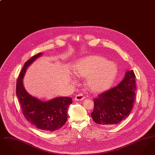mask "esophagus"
Instances as JSON below:
<instances>
[{"mask_svg":"<svg viewBox=\"0 0 155 155\" xmlns=\"http://www.w3.org/2000/svg\"><path fill=\"white\" fill-rule=\"evenodd\" d=\"M84 99H85V97H84V96L82 94H80L77 95L75 96V98H74L75 101H82V100H84Z\"/></svg>","mask_w":155,"mask_h":155,"instance_id":"esophagus-1","label":"esophagus"}]
</instances>
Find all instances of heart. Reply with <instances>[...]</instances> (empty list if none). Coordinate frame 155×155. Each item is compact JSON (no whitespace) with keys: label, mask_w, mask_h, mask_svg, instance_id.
Wrapping results in <instances>:
<instances>
[{"label":"heart","mask_w":155,"mask_h":155,"mask_svg":"<svg viewBox=\"0 0 155 155\" xmlns=\"http://www.w3.org/2000/svg\"><path fill=\"white\" fill-rule=\"evenodd\" d=\"M74 73L86 78L89 88L100 92L107 88L114 80L117 68L115 64L99 56H90L80 60L76 64Z\"/></svg>","instance_id":"b5f03b06"}]
</instances>
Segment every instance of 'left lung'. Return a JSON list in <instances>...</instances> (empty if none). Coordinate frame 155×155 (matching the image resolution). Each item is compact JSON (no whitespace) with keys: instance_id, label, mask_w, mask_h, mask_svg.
<instances>
[{"instance_id":"obj_1","label":"left lung","mask_w":155,"mask_h":155,"mask_svg":"<svg viewBox=\"0 0 155 155\" xmlns=\"http://www.w3.org/2000/svg\"><path fill=\"white\" fill-rule=\"evenodd\" d=\"M135 89V75L133 70H128L117 87L94 99V109L91 113L93 120L104 126L119 124L134 107Z\"/></svg>"}]
</instances>
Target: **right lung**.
<instances>
[{"mask_svg": "<svg viewBox=\"0 0 155 155\" xmlns=\"http://www.w3.org/2000/svg\"><path fill=\"white\" fill-rule=\"evenodd\" d=\"M43 53L32 57L24 65L17 80L16 95L20 103L22 113L30 123L46 132L60 128L67 119V109L72 103L70 97H58L42 101L30 95L23 86V78L28 67Z\"/></svg>", "mask_w": 155, "mask_h": 155, "instance_id": "1", "label": "right lung"}]
</instances>
